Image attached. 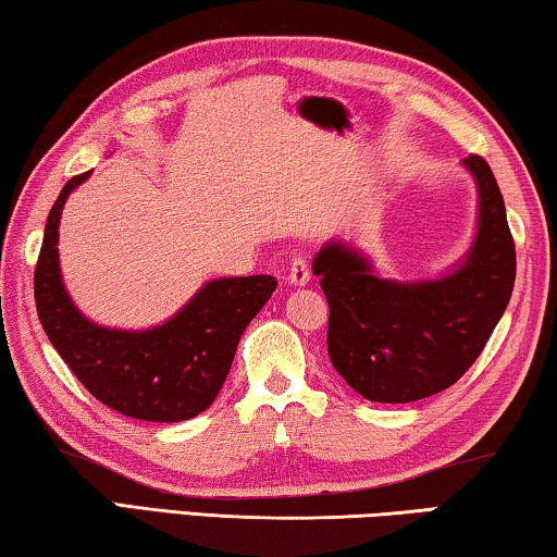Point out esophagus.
<instances>
[{"instance_id":"1","label":"esophagus","mask_w":557,"mask_h":557,"mask_svg":"<svg viewBox=\"0 0 557 557\" xmlns=\"http://www.w3.org/2000/svg\"><path fill=\"white\" fill-rule=\"evenodd\" d=\"M288 281L290 286H306L311 281V269H308V261L304 256H296L288 267Z\"/></svg>"}]
</instances>
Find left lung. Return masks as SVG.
Instances as JSON below:
<instances>
[{
	"instance_id": "1",
	"label": "left lung",
	"mask_w": 557,
	"mask_h": 557,
	"mask_svg": "<svg viewBox=\"0 0 557 557\" xmlns=\"http://www.w3.org/2000/svg\"><path fill=\"white\" fill-rule=\"evenodd\" d=\"M478 219L468 251L435 278L398 281L354 244L333 238L313 256L329 301V356L373 404H410L463 375L498 326L516 284V246L491 166L463 159Z\"/></svg>"
}]
</instances>
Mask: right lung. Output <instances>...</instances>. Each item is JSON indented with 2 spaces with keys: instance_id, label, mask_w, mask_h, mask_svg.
Here are the masks:
<instances>
[{
  "instance_id": "1",
  "label": "right lung",
  "mask_w": 557,
  "mask_h": 557,
  "mask_svg": "<svg viewBox=\"0 0 557 557\" xmlns=\"http://www.w3.org/2000/svg\"><path fill=\"white\" fill-rule=\"evenodd\" d=\"M91 171L66 182L45 226L34 301L41 329L94 398L111 410L151 423L189 421L224 386L238 338L276 290V278L207 281L186 306L159 326L132 331L94 323L72 301L59 267V221L70 194Z\"/></svg>"
}]
</instances>
